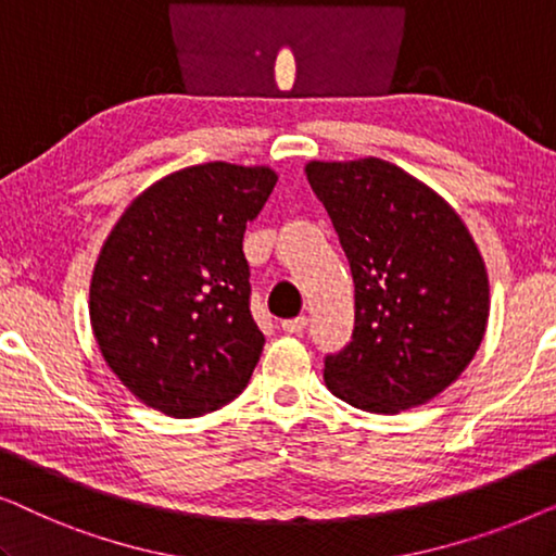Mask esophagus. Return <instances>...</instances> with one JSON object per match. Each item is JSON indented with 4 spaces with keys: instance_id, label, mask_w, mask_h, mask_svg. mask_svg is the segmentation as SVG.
Masks as SVG:
<instances>
[{
    "instance_id": "obj_1",
    "label": "esophagus",
    "mask_w": 556,
    "mask_h": 556,
    "mask_svg": "<svg viewBox=\"0 0 556 556\" xmlns=\"http://www.w3.org/2000/svg\"><path fill=\"white\" fill-rule=\"evenodd\" d=\"M308 318L306 316H295V318H288V321L280 324V329H283L286 333H301L303 329H306Z\"/></svg>"
}]
</instances>
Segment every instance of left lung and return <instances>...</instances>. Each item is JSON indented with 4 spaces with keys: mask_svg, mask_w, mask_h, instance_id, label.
I'll return each instance as SVG.
<instances>
[{
    "mask_svg": "<svg viewBox=\"0 0 556 556\" xmlns=\"http://www.w3.org/2000/svg\"><path fill=\"white\" fill-rule=\"evenodd\" d=\"M354 278V333L326 356L331 394L367 413L425 405L463 375L489 326V273L458 212L377 156L308 162Z\"/></svg>",
    "mask_w": 556,
    "mask_h": 556,
    "instance_id": "obj_1",
    "label": "left lung"
}]
</instances>
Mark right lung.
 Listing matches in <instances>:
<instances>
[{"label":"right lung","mask_w":556,"mask_h":556,"mask_svg":"<svg viewBox=\"0 0 556 556\" xmlns=\"http://www.w3.org/2000/svg\"><path fill=\"white\" fill-rule=\"evenodd\" d=\"M270 166L207 162L143 189L105 238L88 314L109 369L159 413L200 417L245 390L263 352L242 235Z\"/></svg>","instance_id":"1"}]
</instances>
